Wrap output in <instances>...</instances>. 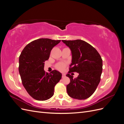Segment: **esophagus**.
<instances>
[{
  "mask_svg": "<svg viewBox=\"0 0 124 124\" xmlns=\"http://www.w3.org/2000/svg\"><path fill=\"white\" fill-rule=\"evenodd\" d=\"M66 76V75L65 74H62V78H64Z\"/></svg>",
  "mask_w": 124,
  "mask_h": 124,
  "instance_id": "1",
  "label": "esophagus"
}]
</instances>
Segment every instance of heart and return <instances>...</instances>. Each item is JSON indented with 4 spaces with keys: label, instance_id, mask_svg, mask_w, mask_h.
<instances>
[{
    "label": "heart",
    "instance_id": "1",
    "mask_svg": "<svg viewBox=\"0 0 124 124\" xmlns=\"http://www.w3.org/2000/svg\"><path fill=\"white\" fill-rule=\"evenodd\" d=\"M65 67H66L65 63L60 62L57 63V65L56 66V68L59 71H63V69H64V68H65Z\"/></svg>",
    "mask_w": 124,
    "mask_h": 124
}]
</instances>
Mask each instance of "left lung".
<instances>
[{"instance_id": "obj_1", "label": "left lung", "mask_w": 124, "mask_h": 124, "mask_svg": "<svg viewBox=\"0 0 124 124\" xmlns=\"http://www.w3.org/2000/svg\"><path fill=\"white\" fill-rule=\"evenodd\" d=\"M62 41L72 53V63L66 74L70 79L67 85V93L74 99H87L95 92L100 81L102 59L96 48L83 40ZM74 72L79 75L73 79L70 73Z\"/></svg>"}]
</instances>
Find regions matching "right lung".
<instances>
[{"label":"right lung","instance_id":"obj_1","mask_svg":"<svg viewBox=\"0 0 124 124\" xmlns=\"http://www.w3.org/2000/svg\"><path fill=\"white\" fill-rule=\"evenodd\" d=\"M40 38L28 43L19 57L20 74L24 88L33 99L46 100L53 96L54 87L62 74L57 70L50 73L44 70V62L48 59L54 46L61 42Z\"/></svg>","mask_w":124,"mask_h":124}]
</instances>
